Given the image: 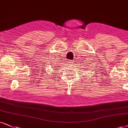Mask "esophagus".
Segmentation results:
<instances>
[{
  "label": "esophagus",
  "instance_id": "1",
  "mask_svg": "<svg viewBox=\"0 0 128 128\" xmlns=\"http://www.w3.org/2000/svg\"><path fill=\"white\" fill-rule=\"evenodd\" d=\"M73 62H74V61H72V60L69 61V63H70V64H73Z\"/></svg>",
  "mask_w": 128,
  "mask_h": 128
}]
</instances>
